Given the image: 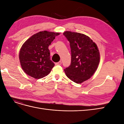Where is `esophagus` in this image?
<instances>
[{
    "label": "esophagus",
    "instance_id": "1",
    "mask_svg": "<svg viewBox=\"0 0 124 124\" xmlns=\"http://www.w3.org/2000/svg\"><path fill=\"white\" fill-rule=\"evenodd\" d=\"M62 64V62L61 61H59L57 62H56L55 63V65H61Z\"/></svg>",
    "mask_w": 124,
    "mask_h": 124
}]
</instances>
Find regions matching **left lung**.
<instances>
[{
	"label": "left lung",
	"mask_w": 124,
	"mask_h": 124,
	"mask_svg": "<svg viewBox=\"0 0 124 124\" xmlns=\"http://www.w3.org/2000/svg\"><path fill=\"white\" fill-rule=\"evenodd\" d=\"M63 35L70 42L71 61L64 70L67 77L79 84L91 78L98 66L100 54L93 40L80 33L65 31Z\"/></svg>",
	"instance_id": "8db88e82"
}]
</instances>
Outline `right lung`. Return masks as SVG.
I'll return each mask as SVG.
<instances>
[{
    "label": "right lung",
    "instance_id": "1",
    "mask_svg": "<svg viewBox=\"0 0 124 124\" xmlns=\"http://www.w3.org/2000/svg\"><path fill=\"white\" fill-rule=\"evenodd\" d=\"M59 35L58 32L40 31L23 44L19 58L22 68L26 74L37 79L49 74L55 64L51 60L48 47Z\"/></svg>",
    "mask_w": 124,
    "mask_h": 124
}]
</instances>
